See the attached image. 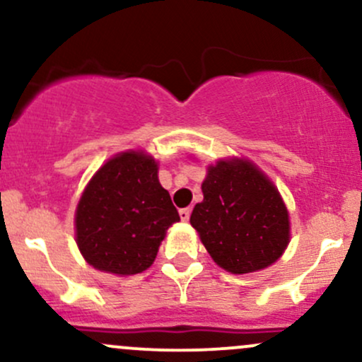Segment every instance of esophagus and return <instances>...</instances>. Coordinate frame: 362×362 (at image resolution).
<instances>
[{"label":"esophagus","mask_w":362,"mask_h":362,"mask_svg":"<svg viewBox=\"0 0 362 362\" xmlns=\"http://www.w3.org/2000/svg\"><path fill=\"white\" fill-rule=\"evenodd\" d=\"M190 213H192V209H190V207H184V209H180V219H182V221H189Z\"/></svg>","instance_id":"1"}]
</instances>
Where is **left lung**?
I'll use <instances>...</instances> for the list:
<instances>
[{
    "label": "left lung",
    "instance_id": "obj_1",
    "mask_svg": "<svg viewBox=\"0 0 362 362\" xmlns=\"http://www.w3.org/2000/svg\"><path fill=\"white\" fill-rule=\"evenodd\" d=\"M202 194L190 224L219 267L247 274L279 259L289 243L288 209L255 165L219 161L207 168Z\"/></svg>",
    "mask_w": 362,
    "mask_h": 362
}]
</instances>
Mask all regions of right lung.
<instances>
[{
    "mask_svg": "<svg viewBox=\"0 0 362 362\" xmlns=\"http://www.w3.org/2000/svg\"><path fill=\"white\" fill-rule=\"evenodd\" d=\"M180 221L158 165L144 153L112 158L95 173L76 209V243L103 272L131 276L155 262L161 240Z\"/></svg>",
    "mask_w": 362,
    "mask_h": 362,
    "instance_id": "1",
    "label": "right lung"
}]
</instances>
